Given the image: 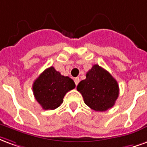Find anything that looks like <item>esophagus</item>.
Returning <instances> with one entry per match:
<instances>
[{
  "instance_id": "34e87169",
  "label": "esophagus",
  "mask_w": 147,
  "mask_h": 147,
  "mask_svg": "<svg viewBox=\"0 0 147 147\" xmlns=\"http://www.w3.org/2000/svg\"><path fill=\"white\" fill-rule=\"evenodd\" d=\"M74 81H75V83H76V85L77 86V85L79 84V83H80V78H79V77H76V78H75Z\"/></svg>"
}]
</instances>
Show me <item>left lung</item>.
<instances>
[{
    "label": "left lung",
    "mask_w": 147,
    "mask_h": 147,
    "mask_svg": "<svg viewBox=\"0 0 147 147\" xmlns=\"http://www.w3.org/2000/svg\"><path fill=\"white\" fill-rule=\"evenodd\" d=\"M77 90L81 93L86 105L99 112L112 108L119 96L117 80L98 64L87 71L86 79L78 84Z\"/></svg>",
    "instance_id": "obj_1"
}]
</instances>
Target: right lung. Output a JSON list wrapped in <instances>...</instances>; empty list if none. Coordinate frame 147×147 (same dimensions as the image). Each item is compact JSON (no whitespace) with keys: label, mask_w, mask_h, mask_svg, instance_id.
Here are the masks:
<instances>
[{"label":"right lung","mask_w":147,"mask_h":147,"mask_svg":"<svg viewBox=\"0 0 147 147\" xmlns=\"http://www.w3.org/2000/svg\"><path fill=\"white\" fill-rule=\"evenodd\" d=\"M34 98L43 109H55L62 104L66 93L76 87L74 81L53 67L45 69L33 83Z\"/></svg>","instance_id":"right-lung-1"}]
</instances>
